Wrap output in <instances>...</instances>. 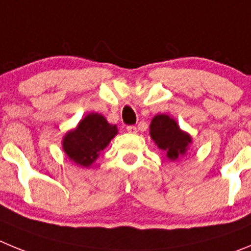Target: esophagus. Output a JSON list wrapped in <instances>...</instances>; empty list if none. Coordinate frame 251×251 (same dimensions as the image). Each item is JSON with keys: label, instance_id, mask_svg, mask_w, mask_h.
<instances>
[{"label": "esophagus", "instance_id": "esophagus-1", "mask_svg": "<svg viewBox=\"0 0 251 251\" xmlns=\"http://www.w3.org/2000/svg\"><path fill=\"white\" fill-rule=\"evenodd\" d=\"M126 130H127L130 134H136V132H137V127H136V126H134V125H128L127 127H126Z\"/></svg>", "mask_w": 251, "mask_h": 251}]
</instances>
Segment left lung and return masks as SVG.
I'll return each instance as SVG.
<instances>
[{
	"label": "left lung",
	"mask_w": 251,
	"mask_h": 251,
	"mask_svg": "<svg viewBox=\"0 0 251 251\" xmlns=\"http://www.w3.org/2000/svg\"><path fill=\"white\" fill-rule=\"evenodd\" d=\"M150 135L159 149L164 150L166 156L171 160L184 155L187 145L191 142V137L180 130L176 121L168 115L153 117L150 125Z\"/></svg>",
	"instance_id": "8db88e82"
}]
</instances>
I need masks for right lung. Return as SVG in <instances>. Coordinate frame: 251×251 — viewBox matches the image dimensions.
<instances>
[{
  "instance_id": "right-lung-1",
  "label": "right lung",
  "mask_w": 251,
  "mask_h": 251,
  "mask_svg": "<svg viewBox=\"0 0 251 251\" xmlns=\"http://www.w3.org/2000/svg\"><path fill=\"white\" fill-rule=\"evenodd\" d=\"M116 134V126L110 125L102 115L90 114L65 136L64 150L76 164L89 166Z\"/></svg>"
}]
</instances>
